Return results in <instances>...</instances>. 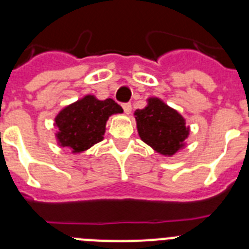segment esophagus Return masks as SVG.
I'll list each match as a JSON object with an SVG mask.
<instances>
[{"label":"esophagus","mask_w":249,"mask_h":249,"mask_svg":"<svg viewBox=\"0 0 249 249\" xmlns=\"http://www.w3.org/2000/svg\"><path fill=\"white\" fill-rule=\"evenodd\" d=\"M122 108H123V111H124V113L129 114L132 111V105L131 103H123Z\"/></svg>","instance_id":"esophagus-1"}]
</instances>
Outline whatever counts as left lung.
Returning a JSON list of instances; mask_svg holds the SVG:
<instances>
[{
  "label": "left lung",
  "instance_id": "obj_1",
  "mask_svg": "<svg viewBox=\"0 0 249 249\" xmlns=\"http://www.w3.org/2000/svg\"><path fill=\"white\" fill-rule=\"evenodd\" d=\"M141 140L163 156H173L184 146L190 128L176 109L160 98H149L143 109L135 112Z\"/></svg>",
  "mask_w": 249,
  "mask_h": 249
}]
</instances>
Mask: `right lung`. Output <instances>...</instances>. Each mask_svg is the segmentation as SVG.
<instances>
[{"label": "right lung", "mask_w": 249, "mask_h": 249, "mask_svg": "<svg viewBox=\"0 0 249 249\" xmlns=\"http://www.w3.org/2000/svg\"><path fill=\"white\" fill-rule=\"evenodd\" d=\"M122 112V107L112 98L100 101L91 94L85 96L65 107L54 118L58 144L72 149L73 153L89 149L103 140L109 116Z\"/></svg>", "instance_id": "add662e5"}]
</instances>
